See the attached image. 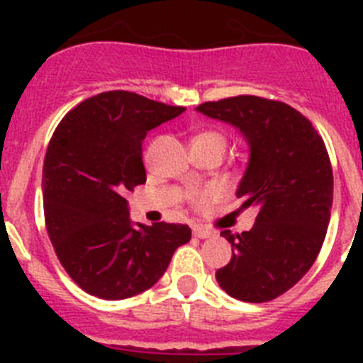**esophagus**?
I'll return each instance as SVG.
<instances>
[{"label": "esophagus", "instance_id": "34e87169", "mask_svg": "<svg viewBox=\"0 0 363 363\" xmlns=\"http://www.w3.org/2000/svg\"><path fill=\"white\" fill-rule=\"evenodd\" d=\"M192 234H194L196 238H201V240L213 238V236H216V233H214V230L205 229V227H194V229H192Z\"/></svg>", "mask_w": 363, "mask_h": 363}]
</instances>
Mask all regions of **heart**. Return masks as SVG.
<instances>
[{
	"mask_svg": "<svg viewBox=\"0 0 363 363\" xmlns=\"http://www.w3.org/2000/svg\"><path fill=\"white\" fill-rule=\"evenodd\" d=\"M194 142H218L221 143V145H225L223 136H221L220 133H216V130H205V133L198 134ZM216 196H218V189L214 187L205 189V191L194 192V194H192V203L196 205V207H205V205L209 203L211 200H214Z\"/></svg>",
	"mask_w": 363,
	"mask_h": 363,
	"instance_id": "heart-1",
	"label": "heart"
}]
</instances>
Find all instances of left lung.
I'll list each match as a JSON object with an SVG mask.
<instances>
[{"instance_id": "left-lung-1", "label": "left lung", "mask_w": 363, "mask_h": 363, "mask_svg": "<svg viewBox=\"0 0 363 363\" xmlns=\"http://www.w3.org/2000/svg\"><path fill=\"white\" fill-rule=\"evenodd\" d=\"M196 111L240 130L249 162L236 198L242 209L258 207L251 230H221L233 256L216 271V281L236 300H274L313 267L325 240L333 207L325 143L306 116L281 101L236 96Z\"/></svg>"}]
</instances>
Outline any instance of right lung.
Wrapping results in <instances>:
<instances>
[{"label": "right lung", "mask_w": 363, "mask_h": 363, "mask_svg": "<svg viewBox=\"0 0 363 363\" xmlns=\"http://www.w3.org/2000/svg\"><path fill=\"white\" fill-rule=\"evenodd\" d=\"M184 111L111 91L85 99L54 130L41 179L47 233L69 277L92 296L125 300L150 289L191 240L187 225L134 223L125 200L147 179V133Z\"/></svg>", "instance_id": "add662e5"}]
</instances>
